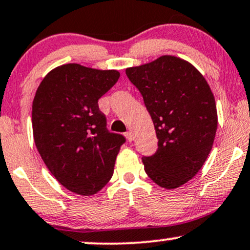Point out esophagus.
<instances>
[{
  "label": "esophagus",
  "instance_id": "34e87169",
  "mask_svg": "<svg viewBox=\"0 0 250 250\" xmlns=\"http://www.w3.org/2000/svg\"><path fill=\"white\" fill-rule=\"evenodd\" d=\"M125 135V138H127L129 142H131V141H133L134 136H133V133H131V131H127Z\"/></svg>",
  "mask_w": 250,
  "mask_h": 250
}]
</instances>
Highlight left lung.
Wrapping results in <instances>:
<instances>
[{
    "label": "left lung",
    "mask_w": 250,
    "mask_h": 250,
    "mask_svg": "<svg viewBox=\"0 0 250 250\" xmlns=\"http://www.w3.org/2000/svg\"><path fill=\"white\" fill-rule=\"evenodd\" d=\"M125 74L142 94L158 140L155 154L142 156L144 170L162 188L185 184L205 163L218 127L208 83L190 62L172 56Z\"/></svg>",
    "instance_id": "8db88e82"
}]
</instances>
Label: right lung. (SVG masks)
Wrapping results in <instances>:
<instances>
[{
  "mask_svg": "<svg viewBox=\"0 0 250 250\" xmlns=\"http://www.w3.org/2000/svg\"><path fill=\"white\" fill-rule=\"evenodd\" d=\"M119 78L114 70L67 64L51 71L36 92L32 102L36 146L50 172L74 193L94 194L113 176L125 138L108 130L98 101Z\"/></svg>",
  "mask_w": 250,
  "mask_h": 250,
  "instance_id": "right-lung-1",
  "label": "right lung"
}]
</instances>
